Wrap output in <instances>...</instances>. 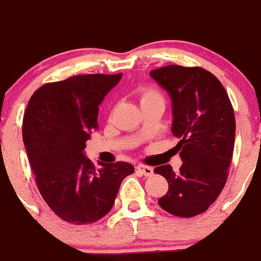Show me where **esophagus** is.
<instances>
[{
  "instance_id": "obj_1",
  "label": "esophagus",
  "mask_w": 261,
  "mask_h": 261,
  "mask_svg": "<svg viewBox=\"0 0 261 261\" xmlns=\"http://www.w3.org/2000/svg\"><path fill=\"white\" fill-rule=\"evenodd\" d=\"M137 171L141 172V174L145 175V176H151V175L154 174L153 167H150V166H145V165H138Z\"/></svg>"
}]
</instances>
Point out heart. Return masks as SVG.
Here are the masks:
<instances>
[{"instance_id":"obj_1","label":"heart","mask_w":261,"mask_h":261,"mask_svg":"<svg viewBox=\"0 0 261 261\" xmlns=\"http://www.w3.org/2000/svg\"><path fill=\"white\" fill-rule=\"evenodd\" d=\"M138 99L141 105L150 102H163V95L154 87H144L138 93Z\"/></svg>"}]
</instances>
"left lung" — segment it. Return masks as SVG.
<instances>
[{
	"instance_id": "1",
	"label": "left lung",
	"mask_w": 261,
	"mask_h": 261,
	"mask_svg": "<svg viewBox=\"0 0 261 261\" xmlns=\"http://www.w3.org/2000/svg\"><path fill=\"white\" fill-rule=\"evenodd\" d=\"M150 75L171 98V132L183 165L154 168L168 181L159 206L177 217L204 213L220 196L229 176L235 141V116L229 95L211 71L200 66L167 65Z\"/></svg>"
}]
</instances>
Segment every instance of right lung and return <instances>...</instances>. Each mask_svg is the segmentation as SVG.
I'll list each match as a JSON object with an SVG mask.
<instances>
[{"label": "right lung", "mask_w": 261, "mask_h": 261, "mask_svg": "<svg viewBox=\"0 0 261 261\" xmlns=\"http://www.w3.org/2000/svg\"><path fill=\"white\" fill-rule=\"evenodd\" d=\"M119 74L74 75L45 84L32 94L23 117V142L36 184L48 206L61 220L86 225L114 206L120 184L135 167L100 163L85 156L90 135L98 129L99 105Z\"/></svg>", "instance_id": "1"}]
</instances>
